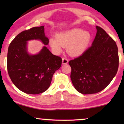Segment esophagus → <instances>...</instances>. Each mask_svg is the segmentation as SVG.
I'll return each instance as SVG.
<instances>
[{
	"label": "esophagus",
	"instance_id": "obj_1",
	"mask_svg": "<svg viewBox=\"0 0 124 124\" xmlns=\"http://www.w3.org/2000/svg\"><path fill=\"white\" fill-rule=\"evenodd\" d=\"M68 59L67 58H65V57H63L62 59V64H68Z\"/></svg>",
	"mask_w": 124,
	"mask_h": 124
}]
</instances>
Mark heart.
Instances as JSON below:
<instances>
[{"label": "heart", "mask_w": 124, "mask_h": 124, "mask_svg": "<svg viewBox=\"0 0 124 124\" xmlns=\"http://www.w3.org/2000/svg\"><path fill=\"white\" fill-rule=\"evenodd\" d=\"M91 38L89 31H83L79 28H72L57 33L55 38L50 39V45L57 53L62 52L64 47H67L69 54L78 56L86 51Z\"/></svg>", "instance_id": "1"}]
</instances>
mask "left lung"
I'll return each instance as SVG.
<instances>
[{
    "instance_id": "obj_1",
    "label": "left lung",
    "mask_w": 124,
    "mask_h": 124,
    "mask_svg": "<svg viewBox=\"0 0 124 124\" xmlns=\"http://www.w3.org/2000/svg\"><path fill=\"white\" fill-rule=\"evenodd\" d=\"M92 45L84 54L69 62L74 88L82 94L99 93L117 72L119 58L116 42L101 27Z\"/></svg>"
}]
</instances>
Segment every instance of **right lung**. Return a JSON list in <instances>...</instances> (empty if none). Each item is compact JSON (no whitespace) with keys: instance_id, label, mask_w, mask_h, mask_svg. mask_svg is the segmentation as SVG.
<instances>
[{"instance_id":"right-lung-1","label":"right lung","mask_w":124,"mask_h":124,"mask_svg":"<svg viewBox=\"0 0 124 124\" xmlns=\"http://www.w3.org/2000/svg\"><path fill=\"white\" fill-rule=\"evenodd\" d=\"M44 30V26H41L22 31L8 47L7 70L10 78L17 88L28 94L46 91L54 73L62 65V59L53 55L45 46L36 55H30L27 51L28 40L38 39L48 45L49 39Z\"/></svg>"}]
</instances>
